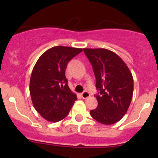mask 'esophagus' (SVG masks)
I'll return each instance as SVG.
<instances>
[{"instance_id":"esophagus-1","label":"esophagus","mask_w":158,"mask_h":158,"mask_svg":"<svg viewBox=\"0 0 158 158\" xmlns=\"http://www.w3.org/2000/svg\"><path fill=\"white\" fill-rule=\"evenodd\" d=\"M81 95H82V98H83V99H85V98H87L88 97H89L90 94H89V92H87V91H85V92H83L82 94H81Z\"/></svg>"}]
</instances>
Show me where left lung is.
I'll list each match as a JSON object with an SVG mask.
<instances>
[{"label": "left lung", "instance_id": "1", "mask_svg": "<svg viewBox=\"0 0 158 158\" xmlns=\"http://www.w3.org/2000/svg\"><path fill=\"white\" fill-rule=\"evenodd\" d=\"M93 68L98 91V107L91 110L92 117L104 125H112L123 118L131 102L134 80L125 62L106 49L84 48Z\"/></svg>", "mask_w": 158, "mask_h": 158}]
</instances>
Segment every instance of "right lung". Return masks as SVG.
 <instances>
[{"label": "right lung", "instance_id": "right-lung-1", "mask_svg": "<svg viewBox=\"0 0 158 158\" xmlns=\"http://www.w3.org/2000/svg\"><path fill=\"white\" fill-rule=\"evenodd\" d=\"M80 48L54 47L40 56L32 71L30 93L35 109L49 122H57L69 114L77 97L68 86L65 72Z\"/></svg>", "mask_w": 158, "mask_h": 158}]
</instances>
